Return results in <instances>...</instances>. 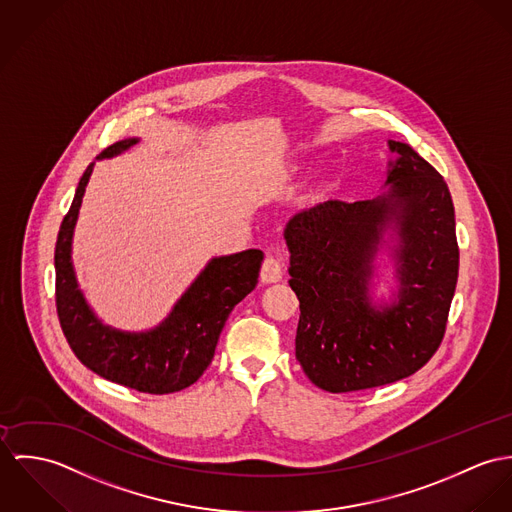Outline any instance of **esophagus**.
<instances>
[{"mask_svg": "<svg viewBox=\"0 0 512 512\" xmlns=\"http://www.w3.org/2000/svg\"><path fill=\"white\" fill-rule=\"evenodd\" d=\"M281 279H283V267H281V263H279L273 255L265 257L263 267H261V281L265 284H271L279 283Z\"/></svg>", "mask_w": 512, "mask_h": 512, "instance_id": "obj_1", "label": "esophagus"}]
</instances>
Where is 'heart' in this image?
<instances>
[{
	"instance_id": "b5f03b06",
	"label": "heart",
	"mask_w": 512,
	"mask_h": 512,
	"mask_svg": "<svg viewBox=\"0 0 512 512\" xmlns=\"http://www.w3.org/2000/svg\"><path fill=\"white\" fill-rule=\"evenodd\" d=\"M332 188H334V180L330 176H320L308 188V198L310 200H322L332 192Z\"/></svg>"
}]
</instances>
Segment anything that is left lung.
<instances>
[{
  "label": "left lung",
  "mask_w": 512,
  "mask_h": 512,
  "mask_svg": "<svg viewBox=\"0 0 512 512\" xmlns=\"http://www.w3.org/2000/svg\"><path fill=\"white\" fill-rule=\"evenodd\" d=\"M389 192L353 204L330 200L284 228L290 288L300 300L296 359L328 393L395 383L436 353L454 298L459 249L446 180L410 145L389 141ZM398 237L399 290L373 305L368 284L384 233Z\"/></svg>",
  "instance_id": "1"
}]
</instances>
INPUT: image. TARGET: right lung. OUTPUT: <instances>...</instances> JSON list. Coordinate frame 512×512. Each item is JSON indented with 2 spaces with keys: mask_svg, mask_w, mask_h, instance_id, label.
<instances>
[{
  "mask_svg": "<svg viewBox=\"0 0 512 512\" xmlns=\"http://www.w3.org/2000/svg\"><path fill=\"white\" fill-rule=\"evenodd\" d=\"M139 139H123L100 153L115 157ZM82 174L72 206L64 216L55 247L57 314L74 355L96 375L149 395H169L196 383L214 359L229 312L257 284L263 251L247 249L212 259L180 296L171 314L149 332H121L104 326L76 283L72 267V233L90 174Z\"/></svg>",
  "mask_w": 512,
  "mask_h": 512,
  "instance_id": "add662e5",
  "label": "right lung"
}]
</instances>
